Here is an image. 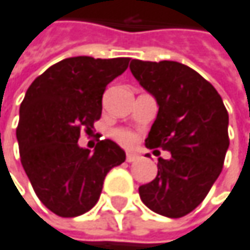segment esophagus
Instances as JSON below:
<instances>
[{
  "instance_id": "1",
  "label": "esophagus",
  "mask_w": 250,
  "mask_h": 250,
  "mask_svg": "<svg viewBox=\"0 0 250 250\" xmlns=\"http://www.w3.org/2000/svg\"><path fill=\"white\" fill-rule=\"evenodd\" d=\"M137 160V155L133 154V153H127V155H125V161L127 163H134Z\"/></svg>"
}]
</instances>
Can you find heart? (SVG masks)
I'll list each match as a JSON object with an SVG mask.
<instances>
[{
	"label": "heart",
	"instance_id": "heart-1",
	"mask_svg": "<svg viewBox=\"0 0 250 250\" xmlns=\"http://www.w3.org/2000/svg\"><path fill=\"white\" fill-rule=\"evenodd\" d=\"M111 136H113V139L116 140V141H119L123 146H131L136 141V136L131 131L125 130V128H116V130H113L111 131Z\"/></svg>",
	"mask_w": 250,
	"mask_h": 250
}]
</instances>
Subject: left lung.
<instances>
[{
    "mask_svg": "<svg viewBox=\"0 0 250 250\" xmlns=\"http://www.w3.org/2000/svg\"><path fill=\"white\" fill-rule=\"evenodd\" d=\"M130 70L158 103L146 147L171 153L168 160L158 158L157 177L140 187V198L154 212L181 218L205 199L222 171L227 107L212 84L183 63L133 59Z\"/></svg>",
    "mask_w": 250,
    "mask_h": 250,
    "instance_id": "obj_1",
    "label": "left lung"
}]
</instances>
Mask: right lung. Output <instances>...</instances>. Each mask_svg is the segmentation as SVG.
<instances>
[{
    "mask_svg": "<svg viewBox=\"0 0 250 250\" xmlns=\"http://www.w3.org/2000/svg\"><path fill=\"white\" fill-rule=\"evenodd\" d=\"M130 58H67L39 75L20 107L17 139L22 167L41 202L53 213L73 218L99 201L103 181L125 163L111 140L95 151L81 148V131H92L102 116L106 86L128 66Z\"/></svg>",
    "mask_w": 250,
    "mask_h": 250,
    "instance_id": "right-lung-1",
    "label": "right lung"
}]
</instances>
